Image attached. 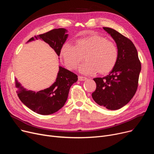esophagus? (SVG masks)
Instances as JSON below:
<instances>
[{"label":"esophagus","instance_id":"obj_1","mask_svg":"<svg viewBox=\"0 0 154 154\" xmlns=\"http://www.w3.org/2000/svg\"><path fill=\"white\" fill-rule=\"evenodd\" d=\"M78 80H79V81H84V80H87V78L85 77H82V76H79Z\"/></svg>","mask_w":154,"mask_h":154}]
</instances>
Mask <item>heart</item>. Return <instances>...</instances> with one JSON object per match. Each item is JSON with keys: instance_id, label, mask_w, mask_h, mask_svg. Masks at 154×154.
<instances>
[{"instance_id": "obj_1", "label": "heart", "mask_w": 154, "mask_h": 154, "mask_svg": "<svg viewBox=\"0 0 154 154\" xmlns=\"http://www.w3.org/2000/svg\"><path fill=\"white\" fill-rule=\"evenodd\" d=\"M60 55L70 70L75 69L85 55L86 61L79 67L80 72L91 74L99 71L104 74L114 68L119 51L117 45L106 37L93 35L77 40L75 45L66 42L61 48Z\"/></svg>"}]
</instances>
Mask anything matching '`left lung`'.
I'll list each match as a JSON object with an SVG mask.
<instances>
[{
    "mask_svg": "<svg viewBox=\"0 0 154 154\" xmlns=\"http://www.w3.org/2000/svg\"><path fill=\"white\" fill-rule=\"evenodd\" d=\"M103 29L115 40L119 57L109 75L94 79L97 87L92 97L99 106L109 110H117L125 106L135 95L141 63L136 48L130 39L113 29Z\"/></svg>",
    "mask_w": 154,
    "mask_h": 154,
    "instance_id": "obj_1",
    "label": "left lung"
}]
</instances>
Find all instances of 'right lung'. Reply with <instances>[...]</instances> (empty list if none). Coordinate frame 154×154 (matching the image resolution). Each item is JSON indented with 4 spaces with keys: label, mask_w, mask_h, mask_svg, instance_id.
<instances>
[{
    "label": "right lung",
    "mask_w": 154,
    "mask_h": 154,
    "mask_svg": "<svg viewBox=\"0 0 154 154\" xmlns=\"http://www.w3.org/2000/svg\"><path fill=\"white\" fill-rule=\"evenodd\" d=\"M66 29H55L45 34L30 38L28 42L35 39H42L49 45L58 56L62 45L66 41L68 34ZM77 75L69 70L59 66L55 82L48 88L38 92L27 91L15 79L17 93L21 102L38 114L50 115L60 110L66 102L71 85L77 81Z\"/></svg>",
    "instance_id": "obj_1"
}]
</instances>
